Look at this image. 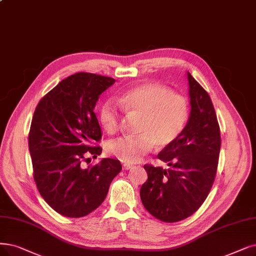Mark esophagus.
<instances>
[{"label": "esophagus", "mask_w": 256, "mask_h": 256, "mask_svg": "<svg viewBox=\"0 0 256 256\" xmlns=\"http://www.w3.org/2000/svg\"><path fill=\"white\" fill-rule=\"evenodd\" d=\"M122 168H124L125 170H129V169H131V168H134V166L131 165V164H122Z\"/></svg>", "instance_id": "obj_1"}]
</instances>
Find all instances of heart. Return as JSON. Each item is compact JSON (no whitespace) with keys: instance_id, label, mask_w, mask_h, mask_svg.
Here are the masks:
<instances>
[{"instance_id":"heart-1","label":"heart","mask_w":256,"mask_h":256,"mask_svg":"<svg viewBox=\"0 0 256 256\" xmlns=\"http://www.w3.org/2000/svg\"><path fill=\"white\" fill-rule=\"evenodd\" d=\"M116 103L127 114L140 116L136 127L138 134L118 138L107 145L112 156L127 162L142 160L153 145L165 148L174 142L189 118L188 100L158 84L131 88L116 98ZM98 118L108 134L118 130L120 114L114 103L103 104Z\"/></svg>"}]
</instances>
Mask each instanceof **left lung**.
Instances as JSON below:
<instances>
[{
  "label": "left lung",
  "mask_w": 256,
  "mask_h": 256,
  "mask_svg": "<svg viewBox=\"0 0 256 256\" xmlns=\"http://www.w3.org/2000/svg\"><path fill=\"white\" fill-rule=\"evenodd\" d=\"M187 76L188 122L178 140L158 154L170 168L146 164L148 178L140 191L145 209L165 222L182 220L198 211L212 188L218 165L220 130L216 110L207 91Z\"/></svg>",
  "instance_id": "left-lung-1"
}]
</instances>
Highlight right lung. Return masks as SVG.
<instances>
[{
    "instance_id": "right-lung-1",
    "label": "right lung",
    "mask_w": 256,
    "mask_h": 256,
    "mask_svg": "<svg viewBox=\"0 0 256 256\" xmlns=\"http://www.w3.org/2000/svg\"><path fill=\"white\" fill-rule=\"evenodd\" d=\"M114 78L78 72L60 80L34 110L28 145L34 178L40 196L58 213L83 218L104 202L122 170L118 160L103 158L84 168L88 156L96 158L102 130L94 107Z\"/></svg>"
}]
</instances>
